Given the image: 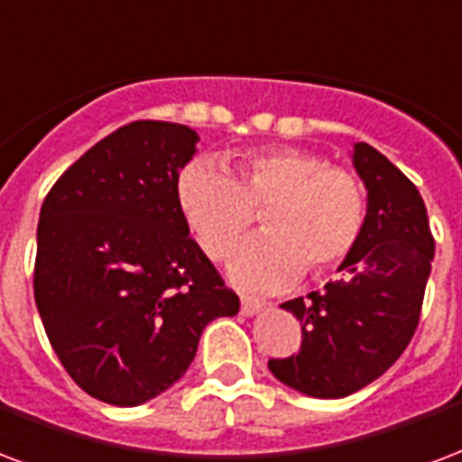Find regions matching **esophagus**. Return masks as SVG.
Listing matches in <instances>:
<instances>
[{
	"mask_svg": "<svg viewBox=\"0 0 462 462\" xmlns=\"http://www.w3.org/2000/svg\"><path fill=\"white\" fill-rule=\"evenodd\" d=\"M242 313L245 316H254V313H259V310L264 309V300L259 299H252V296H242Z\"/></svg>",
	"mask_w": 462,
	"mask_h": 462,
	"instance_id": "34e87169",
	"label": "esophagus"
}]
</instances>
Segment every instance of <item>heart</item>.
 <instances>
[{"mask_svg":"<svg viewBox=\"0 0 462 462\" xmlns=\"http://www.w3.org/2000/svg\"><path fill=\"white\" fill-rule=\"evenodd\" d=\"M180 217L205 257H230L262 217L264 237L230 262V276L249 289H276L306 269L323 276L343 264L360 240L367 198L360 179L318 153L276 146L245 153L232 179L210 162L190 163L176 186Z\"/></svg>","mask_w":462,"mask_h":462,"instance_id":"1","label":"heart"}]
</instances>
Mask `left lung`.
<instances>
[{
	"label": "left lung",
	"instance_id": "1",
	"mask_svg": "<svg viewBox=\"0 0 462 462\" xmlns=\"http://www.w3.org/2000/svg\"><path fill=\"white\" fill-rule=\"evenodd\" d=\"M353 163L367 186V215L343 279L286 300L303 326L291 357L269 360L279 382L318 399L367 387L411 343L431 274L433 242L421 193L384 153L355 144Z\"/></svg>",
	"mask_w": 462,
	"mask_h": 462
}]
</instances>
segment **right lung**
<instances>
[{"mask_svg": "<svg viewBox=\"0 0 462 462\" xmlns=\"http://www.w3.org/2000/svg\"><path fill=\"white\" fill-rule=\"evenodd\" d=\"M196 142L173 122L119 126L41 205L36 309L75 384L107 404L166 392L190 367L203 328L240 310L176 200Z\"/></svg>", "mask_w": 462, "mask_h": 462, "instance_id": "obj_1", "label": "right lung"}]
</instances>
